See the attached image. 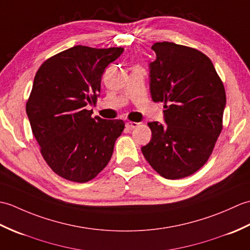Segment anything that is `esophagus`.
Segmentation results:
<instances>
[{"mask_svg":"<svg viewBox=\"0 0 250 250\" xmlns=\"http://www.w3.org/2000/svg\"><path fill=\"white\" fill-rule=\"evenodd\" d=\"M140 124H137V122H133V121H129V122H126L125 124V126L128 129H130V130H132V129H134V128H136L137 125H139Z\"/></svg>","mask_w":250,"mask_h":250,"instance_id":"obj_1","label":"esophagus"}]
</instances>
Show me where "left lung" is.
<instances>
[{
  "label": "left lung",
  "instance_id": "left-lung-1",
  "mask_svg": "<svg viewBox=\"0 0 250 250\" xmlns=\"http://www.w3.org/2000/svg\"><path fill=\"white\" fill-rule=\"evenodd\" d=\"M149 64L153 102L164 103V121L148 122L151 140L142 152L162 177L190 176L208 160L222 130L224 83L203 52L171 42L155 43Z\"/></svg>",
  "mask_w": 250,
  "mask_h": 250
}]
</instances>
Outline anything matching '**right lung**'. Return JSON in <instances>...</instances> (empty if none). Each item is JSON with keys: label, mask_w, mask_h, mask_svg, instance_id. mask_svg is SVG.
Here are the masks:
<instances>
[{"label": "right lung", "mask_w": 250, "mask_h": 250, "mask_svg": "<svg viewBox=\"0 0 250 250\" xmlns=\"http://www.w3.org/2000/svg\"><path fill=\"white\" fill-rule=\"evenodd\" d=\"M122 51L74 46L47 59L35 74L26 115L44 160L62 178L87 183L113 156L125 122L92 118L86 107L97 103L102 74Z\"/></svg>", "instance_id": "right-lung-1"}]
</instances>
